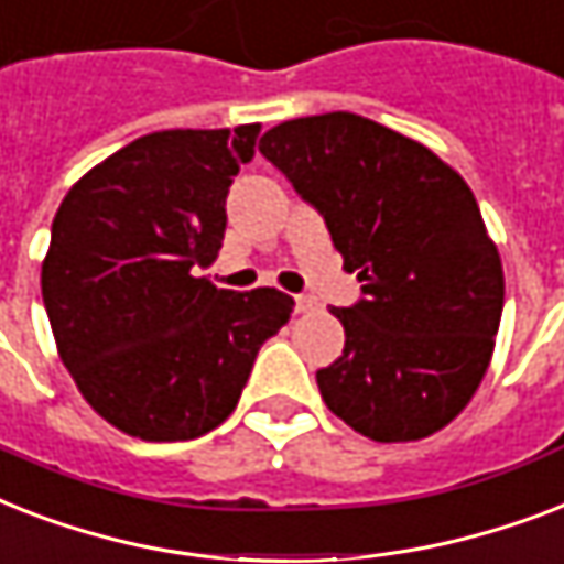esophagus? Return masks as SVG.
Instances as JSON below:
<instances>
[{
  "mask_svg": "<svg viewBox=\"0 0 564 564\" xmlns=\"http://www.w3.org/2000/svg\"><path fill=\"white\" fill-rule=\"evenodd\" d=\"M294 300H296V311H300V314H311V311H317V308H319L317 296L300 294V296H294Z\"/></svg>",
  "mask_w": 564,
  "mask_h": 564,
  "instance_id": "34e87169",
  "label": "esophagus"
}]
</instances>
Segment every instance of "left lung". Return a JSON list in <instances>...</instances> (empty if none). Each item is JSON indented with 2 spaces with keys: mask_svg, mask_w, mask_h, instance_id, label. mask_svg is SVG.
Returning <instances> with one entry per match:
<instances>
[{
  "mask_svg": "<svg viewBox=\"0 0 564 564\" xmlns=\"http://www.w3.org/2000/svg\"><path fill=\"white\" fill-rule=\"evenodd\" d=\"M259 151L323 215L364 300L332 308L344 355L317 369L326 408L376 443L452 422L480 387L503 268L466 180L434 151L355 112L270 128Z\"/></svg>",
  "mask_w": 564,
  "mask_h": 564,
  "instance_id": "8db88e82",
  "label": "left lung"
}]
</instances>
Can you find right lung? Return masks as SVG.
<instances>
[{
    "instance_id": "add662e5",
    "label": "right lung",
    "mask_w": 564,
    "mask_h": 564,
    "mask_svg": "<svg viewBox=\"0 0 564 564\" xmlns=\"http://www.w3.org/2000/svg\"><path fill=\"white\" fill-rule=\"evenodd\" d=\"M261 124L160 130L130 142L63 197L43 259L61 360L98 416L148 443L209 434L236 410L261 344L294 300L215 288L227 195Z\"/></svg>"
}]
</instances>
